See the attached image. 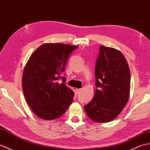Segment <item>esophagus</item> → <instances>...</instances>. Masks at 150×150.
<instances>
[{
    "label": "esophagus",
    "instance_id": "obj_1",
    "mask_svg": "<svg viewBox=\"0 0 150 150\" xmlns=\"http://www.w3.org/2000/svg\"><path fill=\"white\" fill-rule=\"evenodd\" d=\"M81 89H76V90H75V93H76V95H78V94H79V93H80V92H81Z\"/></svg>",
    "mask_w": 150,
    "mask_h": 150
}]
</instances>
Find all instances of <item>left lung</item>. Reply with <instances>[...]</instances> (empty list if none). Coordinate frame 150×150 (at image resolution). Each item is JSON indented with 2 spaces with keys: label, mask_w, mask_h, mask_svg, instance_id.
<instances>
[{
  "label": "left lung",
  "mask_w": 150,
  "mask_h": 150,
  "mask_svg": "<svg viewBox=\"0 0 150 150\" xmlns=\"http://www.w3.org/2000/svg\"><path fill=\"white\" fill-rule=\"evenodd\" d=\"M95 75L97 89L91 102L83 107L90 119L107 123L121 113L129 98V67L121 52L101 45Z\"/></svg>",
  "instance_id": "1"
}]
</instances>
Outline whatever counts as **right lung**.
<instances>
[{
  "label": "right lung",
  "mask_w": 150,
  "mask_h": 150,
  "mask_svg": "<svg viewBox=\"0 0 150 150\" xmlns=\"http://www.w3.org/2000/svg\"><path fill=\"white\" fill-rule=\"evenodd\" d=\"M77 46L45 43L31 55L23 72L22 89L28 105L38 117L52 120L61 116L71 105L74 93L61 74ZM61 79L62 83L58 80Z\"/></svg>",
  "instance_id": "right-lung-1"
}]
</instances>
